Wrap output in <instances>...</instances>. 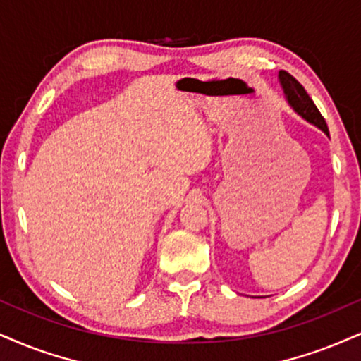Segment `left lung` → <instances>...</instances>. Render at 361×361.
<instances>
[{
  "instance_id": "left-lung-1",
  "label": "left lung",
  "mask_w": 361,
  "mask_h": 361,
  "mask_svg": "<svg viewBox=\"0 0 361 361\" xmlns=\"http://www.w3.org/2000/svg\"><path fill=\"white\" fill-rule=\"evenodd\" d=\"M278 77H279V83H281L284 90V95H286L288 104L293 106V110H295L298 115H301L305 120H308L310 123L317 126L319 130H323L328 137H330V132H328V126L326 122H324L323 115L319 114V110L317 109V105H314V102L310 99V95L306 93L305 87L301 85L293 75L284 72V70L279 72Z\"/></svg>"
}]
</instances>
